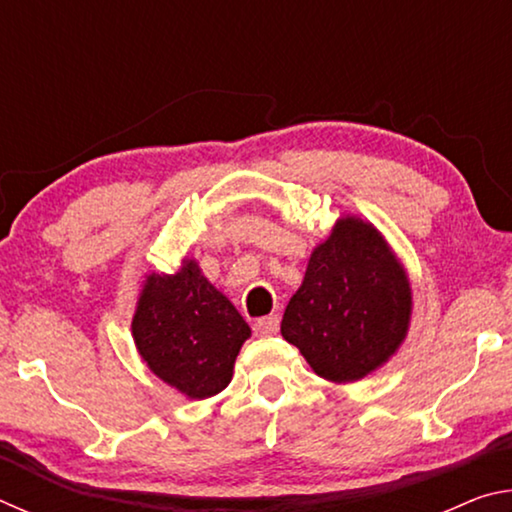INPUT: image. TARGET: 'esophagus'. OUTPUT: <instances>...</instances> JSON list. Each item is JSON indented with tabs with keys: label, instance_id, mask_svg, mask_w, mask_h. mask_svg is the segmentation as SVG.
Here are the masks:
<instances>
[{
	"label": "esophagus",
	"instance_id": "esophagus-1",
	"mask_svg": "<svg viewBox=\"0 0 512 512\" xmlns=\"http://www.w3.org/2000/svg\"><path fill=\"white\" fill-rule=\"evenodd\" d=\"M253 329H255L257 336H273V334H277V329H280V316L271 314V316L257 318Z\"/></svg>",
	"mask_w": 512,
	"mask_h": 512
}]
</instances>
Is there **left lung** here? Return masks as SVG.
<instances>
[{"mask_svg": "<svg viewBox=\"0 0 512 512\" xmlns=\"http://www.w3.org/2000/svg\"><path fill=\"white\" fill-rule=\"evenodd\" d=\"M411 284L375 225L343 216L314 248L282 336L316 375L348 384L393 357L409 332Z\"/></svg>", "mask_w": 512, "mask_h": 512, "instance_id": "obj_1", "label": "left lung"}]
</instances>
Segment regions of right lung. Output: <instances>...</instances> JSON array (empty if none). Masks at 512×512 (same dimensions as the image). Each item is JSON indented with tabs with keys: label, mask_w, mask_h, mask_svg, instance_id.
Instances as JSON below:
<instances>
[{
	"label": "right lung",
	"mask_w": 512,
	"mask_h": 512,
	"mask_svg": "<svg viewBox=\"0 0 512 512\" xmlns=\"http://www.w3.org/2000/svg\"><path fill=\"white\" fill-rule=\"evenodd\" d=\"M250 327L235 305L214 289L196 259L178 273H149L133 316V339L146 366L164 384L205 400L221 393Z\"/></svg>",
	"instance_id": "obj_1"
}]
</instances>
